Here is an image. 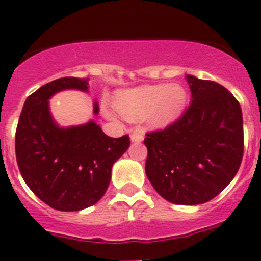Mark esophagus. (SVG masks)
<instances>
[{"label":"esophagus","mask_w":261,"mask_h":261,"mask_svg":"<svg viewBox=\"0 0 261 261\" xmlns=\"http://www.w3.org/2000/svg\"><path fill=\"white\" fill-rule=\"evenodd\" d=\"M130 138H131V141H134V143H140V141L144 140L143 131L139 130V128H136V130H134L133 133H131Z\"/></svg>","instance_id":"obj_1"}]
</instances>
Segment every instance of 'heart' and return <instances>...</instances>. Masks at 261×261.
I'll return each instance as SVG.
<instances>
[{"label":"heart","mask_w":261,"mask_h":261,"mask_svg":"<svg viewBox=\"0 0 261 261\" xmlns=\"http://www.w3.org/2000/svg\"><path fill=\"white\" fill-rule=\"evenodd\" d=\"M186 103V92L180 86L159 84L127 91L116 101L118 112L130 121L146 117L151 125L162 126L179 116Z\"/></svg>","instance_id":"obj_1"}]
</instances>
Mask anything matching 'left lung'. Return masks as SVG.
Segmentation results:
<instances>
[{
    "instance_id": "obj_1",
    "label": "left lung",
    "mask_w": 261,
    "mask_h": 261,
    "mask_svg": "<svg viewBox=\"0 0 261 261\" xmlns=\"http://www.w3.org/2000/svg\"><path fill=\"white\" fill-rule=\"evenodd\" d=\"M192 102L174 122L146 133L145 172L175 204L211 201L228 186L244 155L243 112L228 89L187 75Z\"/></svg>"
}]
</instances>
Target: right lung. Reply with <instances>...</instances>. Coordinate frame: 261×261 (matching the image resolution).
Segmentation results:
<instances>
[{
	"label": "right lung",
	"instance_id": "obj_1",
	"mask_svg": "<svg viewBox=\"0 0 261 261\" xmlns=\"http://www.w3.org/2000/svg\"><path fill=\"white\" fill-rule=\"evenodd\" d=\"M68 88L87 91L88 78H59L26 98L15 151L21 175L36 197L58 211H80L106 193L112 165L128 149L130 138H110L93 121L77 127H58L48 99ZM94 112H98L97 103Z\"/></svg>",
	"mask_w": 261,
	"mask_h": 261
}]
</instances>
